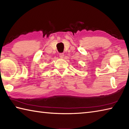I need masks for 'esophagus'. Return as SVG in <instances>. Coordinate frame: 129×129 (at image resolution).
<instances>
[{"mask_svg": "<svg viewBox=\"0 0 129 129\" xmlns=\"http://www.w3.org/2000/svg\"><path fill=\"white\" fill-rule=\"evenodd\" d=\"M59 56H60V58H62L63 57H64V53H60V55H59Z\"/></svg>", "mask_w": 129, "mask_h": 129, "instance_id": "1", "label": "esophagus"}]
</instances>
